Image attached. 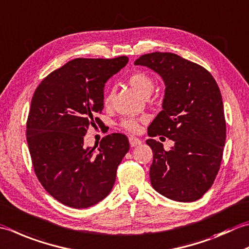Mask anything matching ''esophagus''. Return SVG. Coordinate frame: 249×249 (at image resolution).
I'll list each match as a JSON object with an SVG mask.
<instances>
[{
    "label": "esophagus",
    "mask_w": 249,
    "mask_h": 249,
    "mask_svg": "<svg viewBox=\"0 0 249 249\" xmlns=\"http://www.w3.org/2000/svg\"><path fill=\"white\" fill-rule=\"evenodd\" d=\"M141 141L139 138L137 137H134V136H130L129 137V143H130V147H137V145L141 144Z\"/></svg>",
    "instance_id": "1"
}]
</instances>
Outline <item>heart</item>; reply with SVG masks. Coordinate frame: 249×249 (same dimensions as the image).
<instances>
[{
    "instance_id": "1",
    "label": "heart",
    "mask_w": 249,
    "mask_h": 249,
    "mask_svg": "<svg viewBox=\"0 0 249 249\" xmlns=\"http://www.w3.org/2000/svg\"><path fill=\"white\" fill-rule=\"evenodd\" d=\"M127 80L130 86L143 97L149 96L154 89V81L152 77H151L149 74H147L145 72H142V71L133 72L131 74L128 75ZM112 96H113V90L112 89L107 90L105 95V99H104V104L106 107H108L111 104ZM121 126L124 129L133 134L139 133L141 128L140 121L136 119H131V118L124 119L121 122Z\"/></svg>"
}]
</instances>
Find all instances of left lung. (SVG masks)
<instances>
[{
  "label": "left lung",
  "mask_w": 249,
  "mask_h": 249,
  "mask_svg": "<svg viewBox=\"0 0 249 249\" xmlns=\"http://www.w3.org/2000/svg\"><path fill=\"white\" fill-rule=\"evenodd\" d=\"M135 65L157 72L166 86L163 110L148 135L175 141L168 151L153 138L145 141L153 152L151 184L174 201H196L213 186L222 160L227 129L220 89L205 68L176 53H145Z\"/></svg>",
  "instance_id": "obj_1"
}]
</instances>
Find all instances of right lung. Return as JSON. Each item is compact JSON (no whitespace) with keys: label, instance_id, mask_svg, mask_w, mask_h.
I'll use <instances>...</instances> for the list:
<instances>
[{"label":"right lung","instance_id":"add662e5","mask_svg":"<svg viewBox=\"0 0 249 249\" xmlns=\"http://www.w3.org/2000/svg\"><path fill=\"white\" fill-rule=\"evenodd\" d=\"M128 62L76 58L50 73L34 91L27 141L34 173L44 189L65 205L87 208L102 201L115 182L116 169L129 150L123 134L84 147L90 125L102 122L104 87Z\"/></svg>","mask_w":249,"mask_h":249}]
</instances>
